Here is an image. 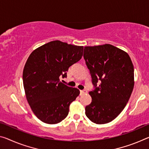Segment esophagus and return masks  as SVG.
<instances>
[{"label": "esophagus", "instance_id": "1", "mask_svg": "<svg viewBox=\"0 0 149 149\" xmlns=\"http://www.w3.org/2000/svg\"><path fill=\"white\" fill-rule=\"evenodd\" d=\"M87 91L86 90H80V95H84V94L86 93Z\"/></svg>", "mask_w": 149, "mask_h": 149}]
</instances>
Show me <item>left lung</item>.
Returning a JSON list of instances; mask_svg holds the SVG:
<instances>
[{"instance_id": "8db88e82", "label": "left lung", "mask_w": 149, "mask_h": 149, "mask_svg": "<svg viewBox=\"0 0 149 149\" xmlns=\"http://www.w3.org/2000/svg\"><path fill=\"white\" fill-rule=\"evenodd\" d=\"M84 58L95 87L89 92L92 100L86 115L94 123H107L121 113L131 97L133 63L127 52L107 44L86 46Z\"/></svg>"}]
</instances>
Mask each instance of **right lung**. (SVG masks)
Wrapping results in <instances>:
<instances>
[{
	"label": "right lung",
	"instance_id": "add662e5",
	"mask_svg": "<svg viewBox=\"0 0 149 149\" xmlns=\"http://www.w3.org/2000/svg\"><path fill=\"white\" fill-rule=\"evenodd\" d=\"M83 46L60 40L49 42L32 52L23 70L26 97L33 113L45 123L56 124L68 116L79 90L60 81L71 65L81 60Z\"/></svg>",
	"mask_w": 149,
	"mask_h": 149
}]
</instances>
